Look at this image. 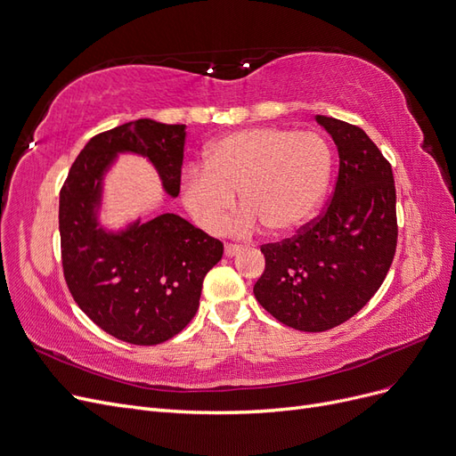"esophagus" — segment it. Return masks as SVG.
I'll return each instance as SVG.
<instances>
[{
	"label": "esophagus",
	"instance_id": "esophagus-1",
	"mask_svg": "<svg viewBox=\"0 0 456 456\" xmlns=\"http://www.w3.org/2000/svg\"><path fill=\"white\" fill-rule=\"evenodd\" d=\"M240 249H242V248L237 246V244H225V256H227V257H234V256L239 254Z\"/></svg>",
	"mask_w": 456,
	"mask_h": 456
}]
</instances>
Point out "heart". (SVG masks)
I'll list each match as a JSON object with an SVG mask.
<instances>
[{
	"instance_id": "heart-1",
	"label": "heart",
	"mask_w": 456,
	"mask_h": 456,
	"mask_svg": "<svg viewBox=\"0 0 456 456\" xmlns=\"http://www.w3.org/2000/svg\"><path fill=\"white\" fill-rule=\"evenodd\" d=\"M332 167V150L322 134L273 126L239 129L208 146L207 165L185 168L182 199L200 227L216 231L240 191L246 208L229 229L249 232L263 224L274 237H285L322 208Z\"/></svg>"
}]
</instances>
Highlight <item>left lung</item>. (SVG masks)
Returning a JSON list of instances; mask_svg holds the SVG:
<instances>
[{"instance_id":"left-lung-1","label":"left lung","mask_w":456,"mask_h":456,"mask_svg":"<svg viewBox=\"0 0 456 456\" xmlns=\"http://www.w3.org/2000/svg\"><path fill=\"white\" fill-rule=\"evenodd\" d=\"M338 148V180L327 210L297 237L265 244L259 305L280 323L305 332L334 329L376 295L396 249L393 168L368 134L315 116Z\"/></svg>"}]
</instances>
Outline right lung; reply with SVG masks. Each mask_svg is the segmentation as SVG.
<instances>
[{"label": "right lung", "instance_id": "add662e5", "mask_svg": "<svg viewBox=\"0 0 456 456\" xmlns=\"http://www.w3.org/2000/svg\"><path fill=\"white\" fill-rule=\"evenodd\" d=\"M183 144L185 126L150 118L118 126L84 146L60 193L67 288L99 329L133 346L161 344L191 322L202 280L222 259L224 244L171 212L107 227L101 222L105 180L118 156H141L175 199Z\"/></svg>", "mask_w": 456, "mask_h": 456}]
</instances>
